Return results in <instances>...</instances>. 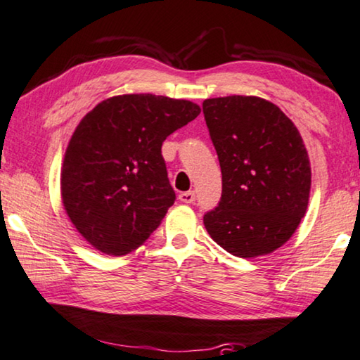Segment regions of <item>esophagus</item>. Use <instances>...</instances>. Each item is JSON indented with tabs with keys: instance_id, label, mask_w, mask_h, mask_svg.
<instances>
[{
	"instance_id": "34e87169",
	"label": "esophagus",
	"mask_w": 360,
	"mask_h": 360,
	"mask_svg": "<svg viewBox=\"0 0 360 360\" xmlns=\"http://www.w3.org/2000/svg\"><path fill=\"white\" fill-rule=\"evenodd\" d=\"M179 200L182 203H192L195 200V192L194 191H187V192H181L179 194Z\"/></svg>"
}]
</instances>
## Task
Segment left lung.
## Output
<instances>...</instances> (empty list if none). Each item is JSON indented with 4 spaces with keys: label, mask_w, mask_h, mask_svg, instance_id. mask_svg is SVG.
Returning a JSON list of instances; mask_svg holds the SVG:
<instances>
[{
    "label": "left lung",
    "mask_w": 360,
    "mask_h": 360,
    "mask_svg": "<svg viewBox=\"0 0 360 360\" xmlns=\"http://www.w3.org/2000/svg\"><path fill=\"white\" fill-rule=\"evenodd\" d=\"M202 108L223 174L221 200L203 224L236 257L271 254L291 239L307 212L312 173L302 137L260 96L208 98Z\"/></svg>",
    "instance_id": "obj_1"
}]
</instances>
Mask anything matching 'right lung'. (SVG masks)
Wrapping results in <instances>:
<instances>
[{
	"mask_svg": "<svg viewBox=\"0 0 360 360\" xmlns=\"http://www.w3.org/2000/svg\"><path fill=\"white\" fill-rule=\"evenodd\" d=\"M198 115L200 106L189 100L127 94L82 117L64 153L61 198L92 248L126 255L160 226L176 198L162 146Z\"/></svg>",
	"mask_w": 360,
	"mask_h": 360,
	"instance_id": "add662e5",
	"label": "right lung"
}]
</instances>
